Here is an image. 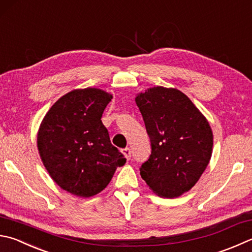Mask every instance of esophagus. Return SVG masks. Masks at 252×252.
<instances>
[{"label":"esophagus","mask_w":252,"mask_h":252,"mask_svg":"<svg viewBox=\"0 0 252 252\" xmlns=\"http://www.w3.org/2000/svg\"><path fill=\"white\" fill-rule=\"evenodd\" d=\"M122 153L124 154V156L126 157V158L129 160L130 159V157H131V151H130V149L129 148H125V149H123L122 150Z\"/></svg>","instance_id":"1"}]
</instances>
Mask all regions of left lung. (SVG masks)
<instances>
[{"label":"left lung","instance_id":"left-lung-1","mask_svg":"<svg viewBox=\"0 0 252 252\" xmlns=\"http://www.w3.org/2000/svg\"><path fill=\"white\" fill-rule=\"evenodd\" d=\"M149 136L151 154L140 175L155 193L177 197L194 187L210 162L211 126L185 94L151 88L136 97Z\"/></svg>","mask_w":252,"mask_h":252}]
</instances>
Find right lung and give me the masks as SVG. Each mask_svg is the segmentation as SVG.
I'll use <instances>...</instances> for the list:
<instances>
[{"mask_svg":"<svg viewBox=\"0 0 252 252\" xmlns=\"http://www.w3.org/2000/svg\"><path fill=\"white\" fill-rule=\"evenodd\" d=\"M111 99V94L98 89L74 90L42 120L37 137L42 162L54 181L74 195L99 193L126 162L101 121Z\"/></svg>","mask_w":252,"mask_h":252,"instance_id":"add662e5","label":"right lung"}]
</instances>
